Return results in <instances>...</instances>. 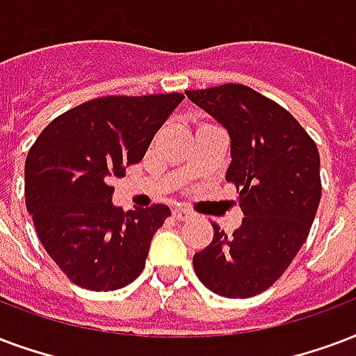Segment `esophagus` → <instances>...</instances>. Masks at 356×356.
<instances>
[{"label": "esophagus", "instance_id": "esophagus-1", "mask_svg": "<svg viewBox=\"0 0 356 356\" xmlns=\"http://www.w3.org/2000/svg\"><path fill=\"white\" fill-rule=\"evenodd\" d=\"M192 216H194V214L190 213V211H184V209H175V211H173V218L177 222H186L190 220Z\"/></svg>", "mask_w": 356, "mask_h": 356}]
</instances>
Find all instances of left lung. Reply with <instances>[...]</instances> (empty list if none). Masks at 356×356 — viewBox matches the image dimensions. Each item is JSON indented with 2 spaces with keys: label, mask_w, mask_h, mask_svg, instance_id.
Here are the masks:
<instances>
[{
  "label": "left lung",
  "mask_w": 356,
  "mask_h": 356,
  "mask_svg": "<svg viewBox=\"0 0 356 356\" xmlns=\"http://www.w3.org/2000/svg\"><path fill=\"white\" fill-rule=\"evenodd\" d=\"M184 93L229 132L226 181L237 186L244 213L233 235L213 224V241L194 256V270L220 297H254L286 273L310 233L321 200L319 151L286 108L248 86Z\"/></svg>",
  "instance_id": "1"
}]
</instances>
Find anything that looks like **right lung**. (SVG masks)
Instances as JSON below:
<instances>
[{
    "label": "right lung",
    "mask_w": 356,
    "mask_h": 356,
    "mask_svg": "<svg viewBox=\"0 0 356 356\" xmlns=\"http://www.w3.org/2000/svg\"><path fill=\"white\" fill-rule=\"evenodd\" d=\"M181 93L108 95L46 127L26 159V207L40 243L72 284L113 291L142 275L166 205L124 213L112 181L143 159Z\"/></svg>",
    "instance_id": "add662e5"
}]
</instances>
